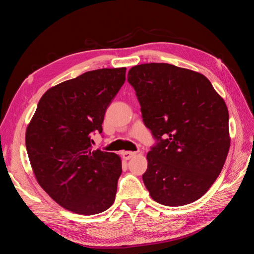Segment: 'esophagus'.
<instances>
[{"label":"esophagus","mask_w":254,"mask_h":254,"mask_svg":"<svg viewBox=\"0 0 254 254\" xmlns=\"http://www.w3.org/2000/svg\"><path fill=\"white\" fill-rule=\"evenodd\" d=\"M134 156H135V152L134 151H123L122 152V157H123V159H125V160L131 159Z\"/></svg>","instance_id":"esophagus-1"}]
</instances>
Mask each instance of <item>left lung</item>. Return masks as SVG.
Instances as JSON below:
<instances>
[{
  "instance_id": "8db88e82",
  "label": "left lung",
  "mask_w": 254,
  "mask_h": 254,
  "mask_svg": "<svg viewBox=\"0 0 254 254\" xmlns=\"http://www.w3.org/2000/svg\"><path fill=\"white\" fill-rule=\"evenodd\" d=\"M127 80L157 140L142 176L146 189L163 205L196 201L217 179L228 156L225 101L204 75L168 64L135 65Z\"/></svg>"
}]
</instances>
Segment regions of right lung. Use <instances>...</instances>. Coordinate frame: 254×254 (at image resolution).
Here are the masks:
<instances>
[{
	"label": "right lung",
	"instance_id": "1",
	"mask_svg": "<svg viewBox=\"0 0 254 254\" xmlns=\"http://www.w3.org/2000/svg\"><path fill=\"white\" fill-rule=\"evenodd\" d=\"M126 67L89 71L49 89L26 129L30 165L40 187L64 209L81 215L112 205L122 174L114 152L93 150L105 112L125 82Z\"/></svg>",
	"mask_w": 254,
	"mask_h": 254
}]
</instances>
